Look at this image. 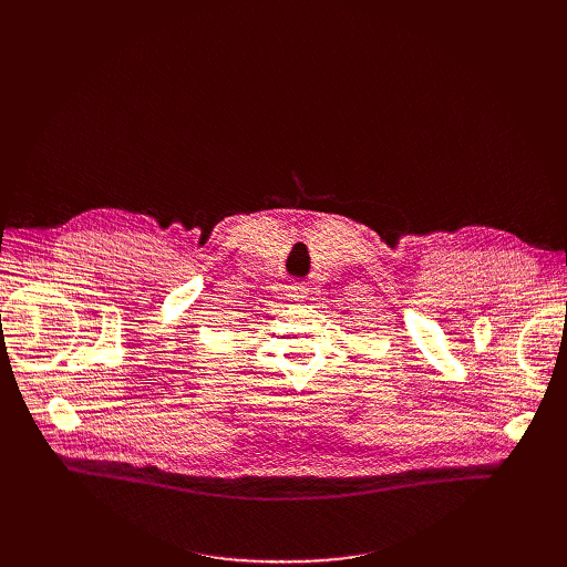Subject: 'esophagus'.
I'll return each instance as SVG.
<instances>
[{"mask_svg":"<svg viewBox=\"0 0 567 567\" xmlns=\"http://www.w3.org/2000/svg\"><path fill=\"white\" fill-rule=\"evenodd\" d=\"M291 291H293V293H289V296H296V298H302V293H305L302 287H291Z\"/></svg>","mask_w":567,"mask_h":567,"instance_id":"esophagus-1","label":"esophagus"}]
</instances>
